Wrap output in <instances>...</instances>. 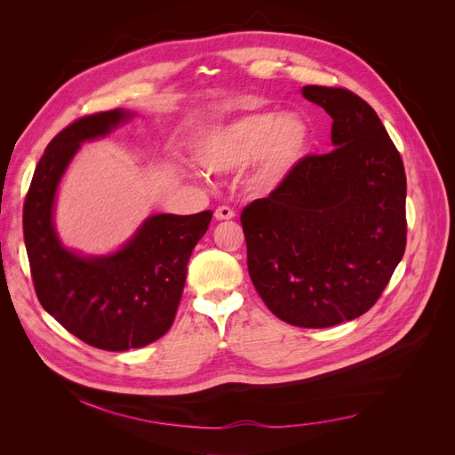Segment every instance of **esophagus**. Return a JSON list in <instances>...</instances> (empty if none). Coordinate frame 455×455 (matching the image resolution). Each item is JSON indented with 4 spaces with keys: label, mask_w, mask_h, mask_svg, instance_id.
<instances>
[{
    "label": "esophagus",
    "mask_w": 455,
    "mask_h": 455,
    "mask_svg": "<svg viewBox=\"0 0 455 455\" xmlns=\"http://www.w3.org/2000/svg\"><path fill=\"white\" fill-rule=\"evenodd\" d=\"M214 218L216 220H231V218H235V211L229 209V206H218V209L214 211Z\"/></svg>",
    "instance_id": "obj_1"
}]
</instances>
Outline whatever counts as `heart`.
Returning <instances> with one entry per match:
<instances>
[{
    "mask_svg": "<svg viewBox=\"0 0 455 455\" xmlns=\"http://www.w3.org/2000/svg\"><path fill=\"white\" fill-rule=\"evenodd\" d=\"M307 127L294 116L252 112L201 134L196 159L206 172L226 174L259 161L256 178L273 186L288 174L307 146Z\"/></svg>",
    "mask_w": 455,
    "mask_h": 455,
    "instance_id": "heart-1",
    "label": "heart"
}]
</instances>
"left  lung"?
Here are the masks:
<instances>
[{"mask_svg":"<svg viewBox=\"0 0 455 455\" xmlns=\"http://www.w3.org/2000/svg\"><path fill=\"white\" fill-rule=\"evenodd\" d=\"M301 94L332 117V151L301 157L244 206L246 264L281 321L328 328L376 304L406 249V172L368 102L349 89Z\"/></svg>","mask_w":455,"mask_h":455,"instance_id":"left-lung-1","label":"left lung"}]
</instances>
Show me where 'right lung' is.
I'll list each match as a JSON object with an SVG mask.
<instances>
[{
  "label": "right lung",
  "mask_w": 455,
  "mask_h": 455,
  "mask_svg": "<svg viewBox=\"0 0 455 455\" xmlns=\"http://www.w3.org/2000/svg\"><path fill=\"white\" fill-rule=\"evenodd\" d=\"M123 109L79 117L41 156L22 211L26 252L39 304L68 332L104 351H127L159 339L172 326L191 252L212 211L156 214L116 254L84 258L68 251L52 226L60 178L85 140L116 129Z\"/></svg>",
  "instance_id": "obj_1"
}]
</instances>
